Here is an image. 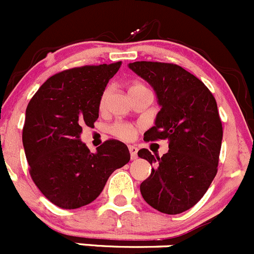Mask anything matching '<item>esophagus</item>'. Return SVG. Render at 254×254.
Masks as SVG:
<instances>
[{
    "mask_svg": "<svg viewBox=\"0 0 254 254\" xmlns=\"http://www.w3.org/2000/svg\"><path fill=\"white\" fill-rule=\"evenodd\" d=\"M129 151H130V157H131V160H136V158H137V147L130 145L129 146Z\"/></svg>",
    "mask_w": 254,
    "mask_h": 254,
    "instance_id": "esophagus-1",
    "label": "esophagus"
}]
</instances>
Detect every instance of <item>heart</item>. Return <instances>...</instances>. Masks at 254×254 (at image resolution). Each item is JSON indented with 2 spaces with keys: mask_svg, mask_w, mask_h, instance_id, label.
Returning a JSON list of instances; mask_svg holds the SVG:
<instances>
[{
  "mask_svg": "<svg viewBox=\"0 0 254 254\" xmlns=\"http://www.w3.org/2000/svg\"><path fill=\"white\" fill-rule=\"evenodd\" d=\"M142 87H145V86H142V84H140V83H135V84H132L131 88H130V91H132V89L142 88ZM108 93H109L108 89H107V91H104L103 93H102L101 99H99V107H101V108H103L104 104H106ZM111 132L113 135H114V136L119 137V139L129 140V139H131V137L135 135V127H132L131 124H127V123L118 122V123H115V124H113L111 127Z\"/></svg>",
  "mask_w": 254,
  "mask_h": 254,
  "instance_id": "b5f03b06",
  "label": "heart"
}]
</instances>
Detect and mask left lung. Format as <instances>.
<instances>
[{"instance_id":"8db88e82","label":"left lung","mask_w":254,"mask_h":254,"mask_svg":"<svg viewBox=\"0 0 254 254\" xmlns=\"http://www.w3.org/2000/svg\"><path fill=\"white\" fill-rule=\"evenodd\" d=\"M130 70L151 84L161 109L143 140H168V152L156 157L146 148L137 152L151 166L140 186L153 209L170 215L195 205L217 173L222 124L209 88L178 65L152 61L129 64Z\"/></svg>"}]
</instances>
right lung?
<instances>
[{
    "instance_id": "obj_1",
    "label": "right lung",
    "mask_w": 254,
    "mask_h": 254,
    "mask_svg": "<svg viewBox=\"0 0 254 254\" xmlns=\"http://www.w3.org/2000/svg\"><path fill=\"white\" fill-rule=\"evenodd\" d=\"M122 63L82 66L51 76L25 111L23 146L35 186L56 206L92 203L109 176L130 161L127 146L108 140L92 153L79 139L98 119L99 99Z\"/></svg>"
}]
</instances>
